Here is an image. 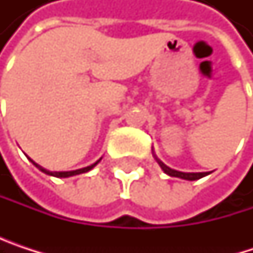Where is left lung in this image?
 Segmentation results:
<instances>
[{"label": "left lung", "mask_w": 253, "mask_h": 253, "mask_svg": "<svg viewBox=\"0 0 253 253\" xmlns=\"http://www.w3.org/2000/svg\"><path fill=\"white\" fill-rule=\"evenodd\" d=\"M155 160L158 161V164H160V167L164 170V173L171 177H178V178H184V180H198V178H202V177H205L207 174H210V173H183V171H177V170H173V169L167 167V166H166L163 161H160L157 157H155Z\"/></svg>", "instance_id": "obj_1"}]
</instances>
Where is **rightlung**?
<instances>
[{
  "label": "right lung",
  "instance_id": "right-lung-1",
  "mask_svg": "<svg viewBox=\"0 0 253 253\" xmlns=\"http://www.w3.org/2000/svg\"><path fill=\"white\" fill-rule=\"evenodd\" d=\"M30 160V158H29ZM32 163H33V166H36L42 173H45V174H48V176H54V177H70V176H77V174H82V173H87L89 170H92L101 160H98L96 163H93L92 166H89V167H84V169H79V170H73V171H49V170H45L43 167H41L39 164H36L33 160H30Z\"/></svg>",
  "mask_w": 253,
  "mask_h": 253
}]
</instances>
